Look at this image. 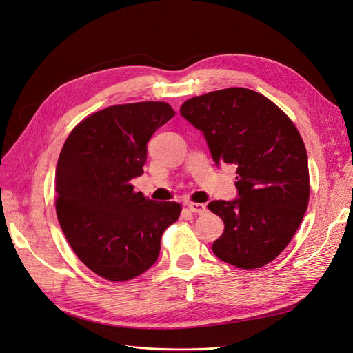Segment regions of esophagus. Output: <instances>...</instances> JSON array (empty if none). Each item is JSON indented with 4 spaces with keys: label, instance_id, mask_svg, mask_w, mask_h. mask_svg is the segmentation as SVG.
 Instances as JSON below:
<instances>
[{
    "label": "esophagus",
    "instance_id": "obj_1",
    "mask_svg": "<svg viewBox=\"0 0 353 353\" xmlns=\"http://www.w3.org/2000/svg\"><path fill=\"white\" fill-rule=\"evenodd\" d=\"M187 208L190 209V212L197 213V215H203V213L206 212V206L201 205V203H193V201H188L187 203Z\"/></svg>",
    "mask_w": 353,
    "mask_h": 353
}]
</instances>
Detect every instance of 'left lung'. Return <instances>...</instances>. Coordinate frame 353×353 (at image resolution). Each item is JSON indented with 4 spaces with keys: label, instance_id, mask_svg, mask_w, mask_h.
<instances>
[{
    "label": "left lung",
    "instance_id": "left-lung-1",
    "mask_svg": "<svg viewBox=\"0 0 353 353\" xmlns=\"http://www.w3.org/2000/svg\"><path fill=\"white\" fill-rule=\"evenodd\" d=\"M179 110L205 135L213 162L237 166L239 197L208 205L225 225L213 253L241 270L270 263L292 241L307 208L301 134L279 105L248 88L199 95Z\"/></svg>",
    "mask_w": 353,
    "mask_h": 353
}]
</instances>
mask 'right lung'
Returning a JSON list of instances; mask_svg holds the SVG:
<instances>
[{"label": "right lung", "instance_id": "add662e5", "mask_svg": "<svg viewBox=\"0 0 353 353\" xmlns=\"http://www.w3.org/2000/svg\"><path fill=\"white\" fill-rule=\"evenodd\" d=\"M175 112L163 101L117 104L73 128L56 168V212L74 254L109 281H128L157 261L181 205L135 193L147 143Z\"/></svg>", "mask_w": 353, "mask_h": 353}]
</instances>
